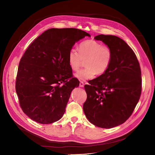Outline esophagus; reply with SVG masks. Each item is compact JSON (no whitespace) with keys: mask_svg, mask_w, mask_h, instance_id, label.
<instances>
[{"mask_svg":"<svg viewBox=\"0 0 155 155\" xmlns=\"http://www.w3.org/2000/svg\"><path fill=\"white\" fill-rule=\"evenodd\" d=\"M84 85H85V84H84V83L82 82V81H80V83H79V87H83Z\"/></svg>","mask_w":155,"mask_h":155,"instance_id":"esophagus-1","label":"esophagus"}]
</instances>
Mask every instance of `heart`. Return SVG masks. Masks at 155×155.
<instances>
[{
  "mask_svg": "<svg viewBox=\"0 0 155 155\" xmlns=\"http://www.w3.org/2000/svg\"><path fill=\"white\" fill-rule=\"evenodd\" d=\"M79 52L71 49L68 52V62L74 71H77L85 61V68L74 74L80 81H86L97 74H103L109 69L112 59V50L96 41L90 39L83 41L79 45Z\"/></svg>",
  "mask_w": 155,
  "mask_h": 155,
  "instance_id": "b5f03b06",
  "label": "heart"
}]
</instances>
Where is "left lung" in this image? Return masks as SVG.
Masks as SVG:
<instances>
[{
    "instance_id": "left-lung-1",
    "label": "left lung",
    "mask_w": 155,
    "mask_h": 155,
    "mask_svg": "<svg viewBox=\"0 0 155 155\" xmlns=\"http://www.w3.org/2000/svg\"><path fill=\"white\" fill-rule=\"evenodd\" d=\"M112 52L110 67L85 86L83 111L91 124L110 129L124 124L132 114L142 92L140 64L133 50L120 37L98 35Z\"/></svg>"
}]
</instances>
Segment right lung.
<instances>
[{
	"label": "right lung",
	"mask_w": 155,
	"mask_h": 155,
	"mask_svg": "<svg viewBox=\"0 0 155 155\" xmlns=\"http://www.w3.org/2000/svg\"><path fill=\"white\" fill-rule=\"evenodd\" d=\"M85 36L91 35L79 29L51 28L26 50L18 64L15 89L22 111L32 120L49 124L63 117L70 94L79 83L72 78L68 52Z\"/></svg>",
	"instance_id": "right-lung-1"
}]
</instances>
